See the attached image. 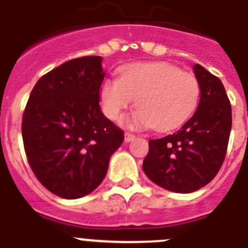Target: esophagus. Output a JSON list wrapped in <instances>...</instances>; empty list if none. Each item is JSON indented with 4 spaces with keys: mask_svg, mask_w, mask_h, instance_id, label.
Returning <instances> with one entry per match:
<instances>
[{
    "mask_svg": "<svg viewBox=\"0 0 248 248\" xmlns=\"http://www.w3.org/2000/svg\"><path fill=\"white\" fill-rule=\"evenodd\" d=\"M134 138H136V136H134V134H131V133L124 134V141H126V143H129V141L133 140Z\"/></svg>",
    "mask_w": 248,
    "mask_h": 248,
    "instance_id": "1",
    "label": "esophagus"
}]
</instances>
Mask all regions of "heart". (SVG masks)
Listing matches in <instances>:
<instances>
[{
    "mask_svg": "<svg viewBox=\"0 0 248 248\" xmlns=\"http://www.w3.org/2000/svg\"><path fill=\"white\" fill-rule=\"evenodd\" d=\"M133 99L138 109L126 117L127 126L170 131L195 111L200 83L193 74L167 63L133 64L122 70L119 80L103 82L100 104L110 120H119Z\"/></svg>",
    "mask_w": 248,
    "mask_h": 248,
    "instance_id": "1",
    "label": "heart"
}]
</instances>
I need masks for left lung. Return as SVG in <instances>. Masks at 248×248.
<instances>
[{
  "instance_id": "8db88e82",
  "label": "left lung",
  "mask_w": 248,
  "mask_h": 248,
  "mask_svg": "<svg viewBox=\"0 0 248 248\" xmlns=\"http://www.w3.org/2000/svg\"><path fill=\"white\" fill-rule=\"evenodd\" d=\"M194 73L201 92L195 114L177 133L150 139L143 161L149 179L174 193H193L216 177L232 129V105L222 81L200 64Z\"/></svg>"
}]
</instances>
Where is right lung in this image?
<instances>
[{"mask_svg":"<svg viewBox=\"0 0 248 248\" xmlns=\"http://www.w3.org/2000/svg\"><path fill=\"white\" fill-rule=\"evenodd\" d=\"M102 57L76 58L36 82L23 115L29 165L41 184L64 199L92 193L103 182L124 131L104 116Z\"/></svg>","mask_w":248,"mask_h":248,"instance_id":"right-lung-1","label":"right lung"}]
</instances>
